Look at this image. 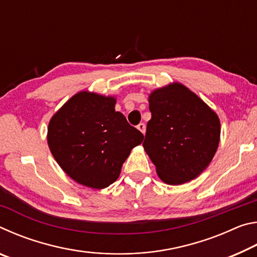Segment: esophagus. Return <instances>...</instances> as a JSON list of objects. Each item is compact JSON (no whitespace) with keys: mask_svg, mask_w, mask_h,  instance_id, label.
<instances>
[{"mask_svg":"<svg viewBox=\"0 0 257 257\" xmlns=\"http://www.w3.org/2000/svg\"><path fill=\"white\" fill-rule=\"evenodd\" d=\"M137 129H138L139 132H141L142 134H145V133H146V125H145V123H139V124L137 125Z\"/></svg>","mask_w":257,"mask_h":257,"instance_id":"1","label":"esophagus"}]
</instances>
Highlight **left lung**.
Instances as JSON below:
<instances>
[{
	"instance_id": "obj_1",
	"label": "left lung",
	"mask_w": 257,
	"mask_h": 257,
	"mask_svg": "<svg viewBox=\"0 0 257 257\" xmlns=\"http://www.w3.org/2000/svg\"><path fill=\"white\" fill-rule=\"evenodd\" d=\"M149 103L152 118L143 146L160 179L177 186L197 178L219 146V116L180 82L154 89Z\"/></svg>"
}]
</instances>
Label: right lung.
<instances>
[{"mask_svg":"<svg viewBox=\"0 0 257 257\" xmlns=\"http://www.w3.org/2000/svg\"><path fill=\"white\" fill-rule=\"evenodd\" d=\"M114 96L88 90L73 95L52 116L47 144L61 169L78 184L103 189L118 179L143 134L115 111Z\"/></svg>","mask_w":257,"mask_h":257,"instance_id":"obj_1","label":"right lung"}]
</instances>
